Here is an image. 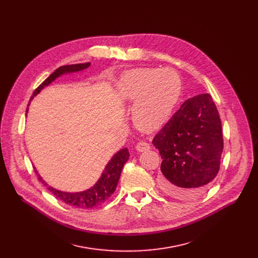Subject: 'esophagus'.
<instances>
[{
  "label": "esophagus",
  "mask_w": 258,
  "mask_h": 258,
  "mask_svg": "<svg viewBox=\"0 0 258 258\" xmlns=\"http://www.w3.org/2000/svg\"><path fill=\"white\" fill-rule=\"evenodd\" d=\"M149 148H150V146H149V144L148 143H146V142H139L137 145H136V150L138 151V152H144V151H147V150H149Z\"/></svg>",
  "instance_id": "obj_1"
}]
</instances>
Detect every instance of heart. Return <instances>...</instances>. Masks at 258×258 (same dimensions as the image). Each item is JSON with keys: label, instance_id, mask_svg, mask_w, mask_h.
Listing matches in <instances>:
<instances>
[{"label": "heart", "instance_id": "heart-1", "mask_svg": "<svg viewBox=\"0 0 258 258\" xmlns=\"http://www.w3.org/2000/svg\"><path fill=\"white\" fill-rule=\"evenodd\" d=\"M180 90V77L172 69H133L124 73L117 84V93L122 102L135 101L132 119L144 132L156 131L167 122Z\"/></svg>", "mask_w": 258, "mask_h": 258}]
</instances>
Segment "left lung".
Masks as SVG:
<instances>
[{
    "instance_id": "obj_1",
    "label": "left lung",
    "mask_w": 258,
    "mask_h": 258,
    "mask_svg": "<svg viewBox=\"0 0 258 258\" xmlns=\"http://www.w3.org/2000/svg\"><path fill=\"white\" fill-rule=\"evenodd\" d=\"M152 144L162 158V191L183 201L201 197L218 174L223 150L220 117L209 93L186 100Z\"/></svg>"
}]
</instances>
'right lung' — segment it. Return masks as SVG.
<instances>
[{
    "label": "right lung",
    "mask_w": 258,
    "mask_h": 258,
    "mask_svg": "<svg viewBox=\"0 0 258 258\" xmlns=\"http://www.w3.org/2000/svg\"><path fill=\"white\" fill-rule=\"evenodd\" d=\"M89 66H90V62H85V63L62 66L56 69L47 79H45L38 86V88L34 91L30 101H32L38 93H40L42 89L51 84L54 80L61 77L62 75L83 71V70L87 69ZM28 111H29V108L27 109V114H28ZM128 158H130V153L127 148H122L119 151H117L108 161L99 180L91 187H89V188L83 191H78V192H67V191H61L54 188V187L46 183L43 180V178L39 175L36 168L35 167L34 168H35V172L38 175L39 181H41V183L46 187V188H47L53 196H55L59 201L75 208L91 209L105 203L115 191L117 183H118L120 178L122 168L124 166V163L128 160Z\"/></svg>",
    "instance_id": "obj_1"
}]
</instances>
